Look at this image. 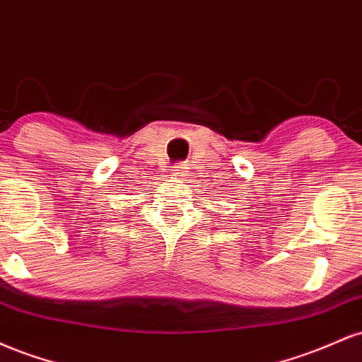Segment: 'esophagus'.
I'll list each match as a JSON object with an SVG mask.
<instances>
[{"instance_id":"obj_1","label":"esophagus","mask_w":362,"mask_h":362,"mask_svg":"<svg viewBox=\"0 0 362 362\" xmlns=\"http://www.w3.org/2000/svg\"><path fill=\"white\" fill-rule=\"evenodd\" d=\"M182 173H184V167H182V165H175V167L172 168V175L173 177H180Z\"/></svg>"}]
</instances>
